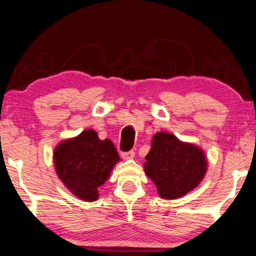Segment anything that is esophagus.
I'll return each instance as SVG.
<instances>
[{"label":"esophagus","mask_w":256,"mask_h":256,"mask_svg":"<svg viewBox=\"0 0 256 256\" xmlns=\"http://www.w3.org/2000/svg\"><path fill=\"white\" fill-rule=\"evenodd\" d=\"M122 158L123 159H133L135 156L134 151H129V152H122Z\"/></svg>","instance_id":"obj_1"}]
</instances>
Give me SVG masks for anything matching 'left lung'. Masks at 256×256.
Segmentation results:
<instances>
[{"label": "left lung", "mask_w": 256, "mask_h": 256, "mask_svg": "<svg viewBox=\"0 0 256 256\" xmlns=\"http://www.w3.org/2000/svg\"><path fill=\"white\" fill-rule=\"evenodd\" d=\"M144 170L157 187L159 196L174 200L200 184L206 175L207 159L199 146L159 132L153 135Z\"/></svg>", "instance_id": "left-lung-1"}]
</instances>
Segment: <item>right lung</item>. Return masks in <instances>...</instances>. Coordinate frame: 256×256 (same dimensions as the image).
<instances>
[{"label": "right lung", "mask_w": 256, "mask_h": 256, "mask_svg": "<svg viewBox=\"0 0 256 256\" xmlns=\"http://www.w3.org/2000/svg\"><path fill=\"white\" fill-rule=\"evenodd\" d=\"M120 160L112 141L100 140L93 129L61 141L54 151L58 178L70 193L88 202L98 199V188L109 178Z\"/></svg>", "instance_id": "1"}]
</instances>
